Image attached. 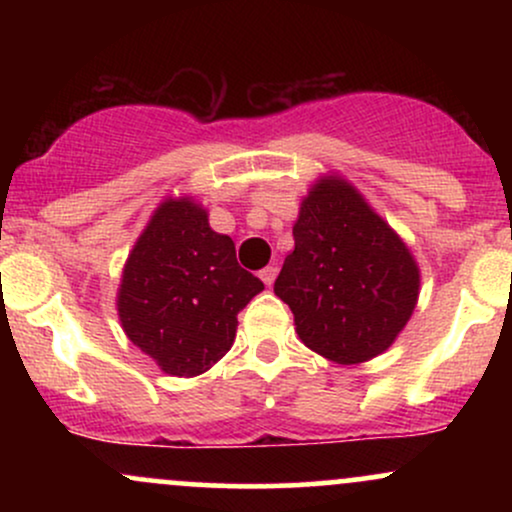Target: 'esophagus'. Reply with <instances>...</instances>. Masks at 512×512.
Segmentation results:
<instances>
[{
  "mask_svg": "<svg viewBox=\"0 0 512 512\" xmlns=\"http://www.w3.org/2000/svg\"><path fill=\"white\" fill-rule=\"evenodd\" d=\"M260 279H262L267 286H272L274 279H276V267H272V264H269V267H264L262 272H260Z\"/></svg>",
  "mask_w": 512,
  "mask_h": 512,
  "instance_id": "obj_1",
  "label": "esophagus"
}]
</instances>
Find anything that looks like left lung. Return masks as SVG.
Masks as SVG:
<instances>
[{
	"instance_id": "1",
	"label": "left lung",
	"mask_w": 512,
	"mask_h": 512,
	"mask_svg": "<svg viewBox=\"0 0 512 512\" xmlns=\"http://www.w3.org/2000/svg\"><path fill=\"white\" fill-rule=\"evenodd\" d=\"M293 240L274 293L291 308L301 342L344 366L383 354L419 296L407 245L354 187L334 178L305 197Z\"/></svg>"
}]
</instances>
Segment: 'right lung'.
<instances>
[{
	"label": "right lung",
	"mask_w": 512,
	"mask_h": 512,
	"mask_svg": "<svg viewBox=\"0 0 512 512\" xmlns=\"http://www.w3.org/2000/svg\"><path fill=\"white\" fill-rule=\"evenodd\" d=\"M262 289L207 211L168 199L129 255L117 310L132 344L166 373L192 378L231 349L238 313Z\"/></svg>",
	"instance_id": "add662e5"
}]
</instances>
